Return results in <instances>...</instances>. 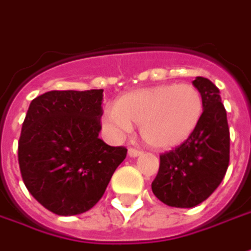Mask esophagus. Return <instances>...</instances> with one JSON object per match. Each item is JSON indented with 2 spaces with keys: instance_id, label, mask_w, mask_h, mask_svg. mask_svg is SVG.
Here are the masks:
<instances>
[{
  "instance_id": "obj_1",
  "label": "esophagus",
  "mask_w": 251,
  "mask_h": 251,
  "mask_svg": "<svg viewBox=\"0 0 251 251\" xmlns=\"http://www.w3.org/2000/svg\"><path fill=\"white\" fill-rule=\"evenodd\" d=\"M142 150H139V149H133V147H130L129 150H127V154L130 155V157H139V155H142Z\"/></svg>"
}]
</instances>
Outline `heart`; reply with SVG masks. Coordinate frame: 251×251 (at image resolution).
<instances>
[{
	"instance_id": "obj_1",
	"label": "heart",
	"mask_w": 251,
	"mask_h": 251,
	"mask_svg": "<svg viewBox=\"0 0 251 251\" xmlns=\"http://www.w3.org/2000/svg\"><path fill=\"white\" fill-rule=\"evenodd\" d=\"M203 97L190 84H158L126 93L105 111L104 122L118 133L140 124V136L155 149H172L195 132L203 115Z\"/></svg>"
}]
</instances>
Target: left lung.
<instances>
[{
  "mask_svg": "<svg viewBox=\"0 0 251 251\" xmlns=\"http://www.w3.org/2000/svg\"><path fill=\"white\" fill-rule=\"evenodd\" d=\"M193 84L203 97L201 119L185 143L161 154L160 169L151 183L160 201L177 208H192L208 199L229 165L230 139L220 90L201 76Z\"/></svg>",
  "mask_w": 251,
  "mask_h": 251,
  "instance_id": "1",
  "label": "left lung"
}]
</instances>
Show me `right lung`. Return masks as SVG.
<instances>
[{"label": "right lung", "instance_id": "add662e5", "mask_svg": "<svg viewBox=\"0 0 251 251\" xmlns=\"http://www.w3.org/2000/svg\"><path fill=\"white\" fill-rule=\"evenodd\" d=\"M102 91H47L27 109L18 147L21 174L30 195L56 215L89 211L125 160V147L99 137Z\"/></svg>", "mask_w": 251, "mask_h": 251}]
</instances>
